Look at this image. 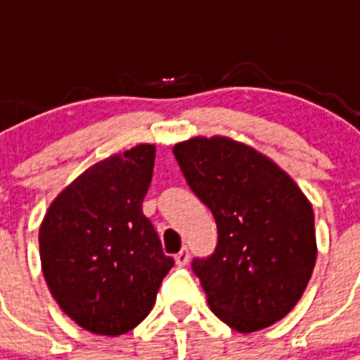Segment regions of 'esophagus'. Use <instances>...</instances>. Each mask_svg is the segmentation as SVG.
<instances>
[{"instance_id": "1", "label": "esophagus", "mask_w": 360, "mask_h": 360, "mask_svg": "<svg viewBox=\"0 0 360 360\" xmlns=\"http://www.w3.org/2000/svg\"><path fill=\"white\" fill-rule=\"evenodd\" d=\"M188 259H191V254H188V248H181L179 254H175V263L179 265V267H185L186 263H188Z\"/></svg>"}]
</instances>
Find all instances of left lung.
<instances>
[{
    "instance_id": "8db88e82",
    "label": "left lung",
    "mask_w": 360,
    "mask_h": 360,
    "mask_svg": "<svg viewBox=\"0 0 360 360\" xmlns=\"http://www.w3.org/2000/svg\"><path fill=\"white\" fill-rule=\"evenodd\" d=\"M174 155L217 220V248L192 262L209 308L239 333L276 323L316 265L312 203L278 164L226 136L179 141Z\"/></svg>"
}]
</instances>
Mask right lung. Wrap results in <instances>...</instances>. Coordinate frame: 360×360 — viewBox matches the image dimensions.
<instances>
[{"mask_svg":"<svg viewBox=\"0 0 360 360\" xmlns=\"http://www.w3.org/2000/svg\"><path fill=\"white\" fill-rule=\"evenodd\" d=\"M155 151L140 143L93 164L59 192L42 219L39 248L48 290L93 335L134 329L174 267L141 211Z\"/></svg>","mask_w":360,"mask_h":360,"instance_id":"1","label":"right lung"}]
</instances>
